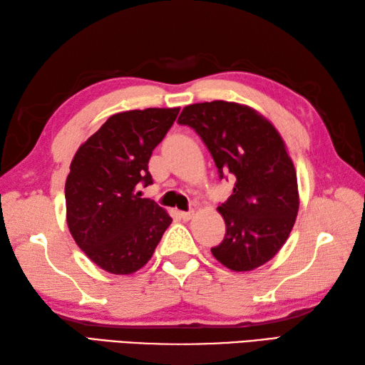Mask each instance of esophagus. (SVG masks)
Wrapping results in <instances>:
<instances>
[{
  "label": "esophagus",
  "mask_w": 365,
  "mask_h": 365,
  "mask_svg": "<svg viewBox=\"0 0 365 365\" xmlns=\"http://www.w3.org/2000/svg\"><path fill=\"white\" fill-rule=\"evenodd\" d=\"M193 211H182V212H180V215H181V219L184 220V222H189L192 217H193Z\"/></svg>",
  "instance_id": "34e87169"
}]
</instances>
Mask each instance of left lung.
I'll use <instances>...</instances> for the list:
<instances>
[{
    "mask_svg": "<svg viewBox=\"0 0 365 365\" xmlns=\"http://www.w3.org/2000/svg\"><path fill=\"white\" fill-rule=\"evenodd\" d=\"M178 123L202 137L220 178H236L233 193L217 207L227 233L211 249L214 258L236 272L267 263L299 211L296 170L279 130L255 108L227 101L192 103Z\"/></svg>",
    "mask_w": 365,
    "mask_h": 365,
    "instance_id": "8db88e82",
    "label": "left lung"
}]
</instances>
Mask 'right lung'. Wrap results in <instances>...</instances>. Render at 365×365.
Segmentation results:
<instances>
[{
    "label": "right lung",
    "instance_id": "right-lung-1",
    "mask_svg": "<svg viewBox=\"0 0 365 365\" xmlns=\"http://www.w3.org/2000/svg\"><path fill=\"white\" fill-rule=\"evenodd\" d=\"M180 107L111 115L81 143L66 180V220L78 247L101 269L128 276L150 262L172 217L138 185L153 184L148 162Z\"/></svg>",
    "mask_w": 365,
    "mask_h": 365
}]
</instances>
